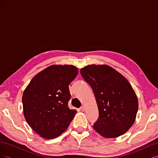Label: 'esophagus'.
I'll return each instance as SVG.
<instances>
[{
  "label": "esophagus",
  "instance_id": "1",
  "mask_svg": "<svg viewBox=\"0 0 158 158\" xmlns=\"http://www.w3.org/2000/svg\"><path fill=\"white\" fill-rule=\"evenodd\" d=\"M80 109L82 110V111H85V106H82V107H80Z\"/></svg>",
  "mask_w": 158,
  "mask_h": 158
}]
</instances>
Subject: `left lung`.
<instances>
[{"label": "left lung", "mask_w": 158, "mask_h": 158, "mask_svg": "<svg viewBox=\"0 0 158 158\" xmlns=\"http://www.w3.org/2000/svg\"><path fill=\"white\" fill-rule=\"evenodd\" d=\"M80 73L96 99L99 117L94 128L105 138L123 135L135 123L138 109L131 84L108 65H88L81 69Z\"/></svg>", "instance_id": "8db88e82"}]
</instances>
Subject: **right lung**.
Returning a JSON list of instances; mask_svg holds the SVG:
<instances>
[{
    "instance_id": "1",
    "label": "right lung",
    "mask_w": 158,
    "mask_h": 158,
    "mask_svg": "<svg viewBox=\"0 0 158 158\" xmlns=\"http://www.w3.org/2000/svg\"><path fill=\"white\" fill-rule=\"evenodd\" d=\"M78 73L73 65H51L37 74L23 92L26 120L42 138L58 137L73 119L76 111L68 106L69 85Z\"/></svg>"
}]
</instances>
